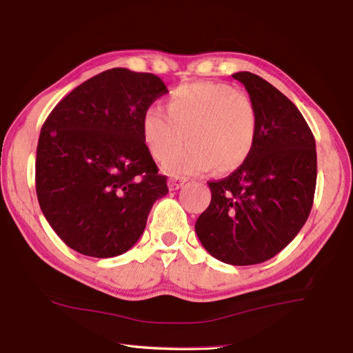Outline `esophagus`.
I'll use <instances>...</instances> for the list:
<instances>
[{
  "label": "esophagus",
  "mask_w": 353,
  "mask_h": 353,
  "mask_svg": "<svg viewBox=\"0 0 353 353\" xmlns=\"http://www.w3.org/2000/svg\"><path fill=\"white\" fill-rule=\"evenodd\" d=\"M185 181H186L185 179L172 177V179H168V188H170V190H177L185 185Z\"/></svg>",
  "instance_id": "obj_1"
}]
</instances>
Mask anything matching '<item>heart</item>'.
<instances>
[{
	"instance_id": "1",
	"label": "heart",
	"mask_w": 353,
	"mask_h": 353,
	"mask_svg": "<svg viewBox=\"0 0 353 353\" xmlns=\"http://www.w3.org/2000/svg\"><path fill=\"white\" fill-rule=\"evenodd\" d=\"M256 134L252 101L217 82L180 85L167 99V112L152 105L142 117L148 150L157 160L170 154L163 167L173 176L196 174L212 167L220 174L232 173L252 154ZM183 137L190 143L174 153Z\"/></svg>"
}]
</instances>
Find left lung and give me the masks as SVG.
<instances>
[{"label":"left lung","mask_w":353,"mask_h":353,"mask_svg":"<svg viewBox=\"0 0 353 353\" xmlns=\"http://www.w3.org/2000/svg\"><path fill=\"white\" fill-rule=\"evenodd\" d=\"M232 76L243 83L255 107L256 141L242 167L208 181L211 203L195 232L221 263L254 265L283 251L308 220L316 151L310 126L286 95L254 73Z\"/></svg>","instance_id":"1"}]
</instances>
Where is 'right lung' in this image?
I'll use <instances>...</instances> for the list:
<instances>
[{
	"mask_svg": "<svg viewBox=\"0 0 353 353\" xmlns=\"http://www.w3.org/2000/svg\"><path fill=\"white\" fill-rule=\"evenodd\" d=\"M164 94L158 76L116 67L79 85L45 120L37 195L52 230L76 252L129 251L154 202L168 193L142 136L143 112Z\"/></svg>",
	"mask_w": 353,
	"mask_h": 353,
	"instance_id": "obj_1",
	"label": "right lung"
}]
</instances>
